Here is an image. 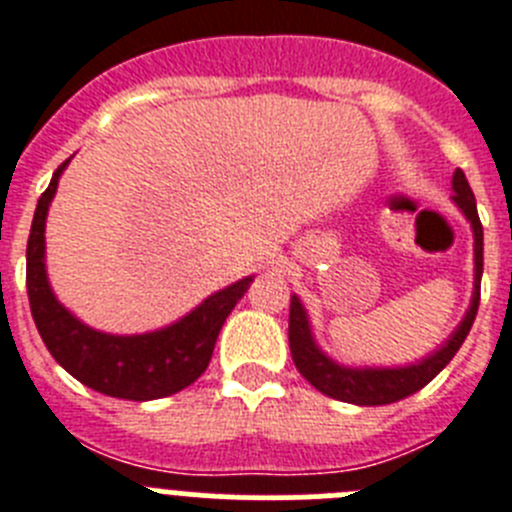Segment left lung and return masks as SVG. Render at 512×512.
<instances>
[{
	"mask_svg": "<svg viewBox=\"0 0 512 512\" xmlns=\"http://www.w3.org/2000/svg\"><path fill=\"white\" fill-rule=\"evenodd\" d=\"M451 189H454V202L469 223H472L474 233V292L472 302H469L467 315L461 318L459 328L446 338L438 351L420 359L418 364L408 366H343L325 356L318 348L315 338H312L310 320L302 307L300 297L292 295V305H289V351H292V361H295L297 372L307 379L323 395L333 397V400L351 402V405H390V402L402 400V397L413 395V392L423 390L425 384L431 382L443 366L449 364L461 348L464 338L472 330L474 318H477L479 307V282H482V223L477 215V202H474V192L469 187L464 171L456 169L454 179H451Z\"/></svg>",
	"mask_w": 512,
	"mask_h": 512,
	"instance_id": "1",
	"label": "left lung"
}]
</instances>
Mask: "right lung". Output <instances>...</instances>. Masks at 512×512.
Returning <instances> with one entry per match:
<instances>
[{"mask_svg":"<svg viewBox=\"0 0 512 512\" xmlns=\"http://www.w3.org/2000/svg\"><path fill=\"white\" fill-rule=\"evenodd\" d=\"M66 166L69 161L53 171L51 184L40 194L27 238V297L40 338L71 377L102 395L135 402L176 395L202 377L217 333L253 277L220 289L182 320L153 333L112 336L89 328L56 300L45 274V217Z\"/></svg>","mask_w":512,"mask_h":512,"instance_id":"right-lung-1","label":"right lung"}]
</instances>
